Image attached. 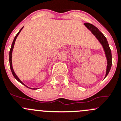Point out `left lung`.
I'll return each mask as SVG.
<instances>
[{
    "label": "left lung",
    "mask_w": 121,
    "mask_h": 121,
    "mask_svg": "<svg viewBox=\"0 0 121 121\" xmlns=\"http://www.w3.org/2000/svg\"><path fill=\"white\" fill-rule=\"evenodd\" d=\"M84 25L92 32L93 35L97 38V39L99 41L101 44L104 47V50H105V54H106V58H107L108 61V65H107V70H106V73L105 77L107 76L111 70V66H112V54H111V50L110 49L108 41L106 38L105 37L104 34L99 31L98 28L94 26L93 25L89 23H85Z\"/></svg>",
    "instance_id": "left-lung-1"
}]
</instances>
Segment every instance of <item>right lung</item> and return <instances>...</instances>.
<instances>
[{
	"instance_id": "1",
	"label": "right lung",
	"mask_w": 121,
	"mask_h": 121,
	"mask_svg": "<svg viewBox=\"0 0 121 121\" xmlns=\"http://www.w3.org/2000/svg\"><path fill=\"white\" fill-rule=\"evenodd\" d=\"M22 28H21V30H20V31H19V32H18V33H17V34H16V35L15 36V38H14L13 41V43H12V46H11V48H10V51H9V65H10V70H11V71H12V74H13V76H14V77H15V78H16V79L17 80V81H18V82H19L20 83H22V84H23V83H22V82H21V80H19V78L18 77H17V76H16V75L15 74V72H14V71H13V68H12V51H13V48L14 44H15V41H16V38H17V36H18L19 34L20 33V32H21V30H22ZM24 85H25V84H24ZM26 87H27V86H26Z\"/></svg>"
}]
</instances>
